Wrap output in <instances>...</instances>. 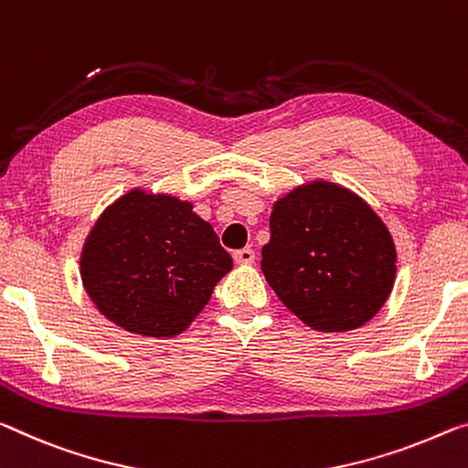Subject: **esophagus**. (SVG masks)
Segmentation results:
<instances>
[{
	"mask_svg": "<svg viewBox=\"0 0 468 468\" xmlns=\"http://www.w3.org/2000/svg\"><path fill=\"white\" fill-rule=\"evenodd\" d=\"M233 258H235V262H239V264H251L256 261V251L251 248H243V250L233 251Z\"/></svg>",
	"mask_w": 468,
	"mask_h": 468,
	"instance_id": "34e87169",
	"label": "esophagus"
}]
</instances>
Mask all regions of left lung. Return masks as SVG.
<instances>
[{"mask_svg": "<svg viewBox=\"0 0 468 468\" xmlns=\"http://www.w3.org/2000/svg\"><path fill=\"white\" fill-rule=\"evenodd\" d=\"M262 272L308 327L350 331L388 300L396 248L367 202L339 185L316 181L274 204Z\"/></svg>", "mask_w": 468, "mask_h": 468, "instance_id": "8db88e82", "label": "left lung"}]
</instances>
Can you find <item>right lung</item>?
Segmentation results:
<instances>
[{
  "mask_svg": "<svg viewBox=\"0 0 468 468\" xmlns=\"http://www.w3.org/2000/svg\"><path fill=\"white\" fill-rule=\"evenodd\" d=\"M231 269V256L194 206L139 189L101 214L80 258L83 285L100 313L147 337L187 329Z\"/></svg>",
  "mask_w": 468,
  "mask_h": 468,
  "instance_id": "right-lung-1",
  "label": "right lung"
}]
</instances>
